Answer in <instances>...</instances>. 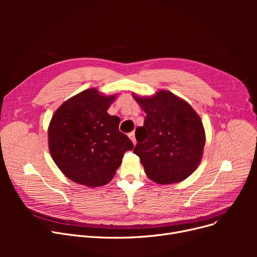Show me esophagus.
<instances>
[{"label": "esophagus", "instance_id": "34e87169", "mask_svg": "<svg viewBox=\"0 0 257 257\" xmlns=\"http://www.w3.org/2000/svg\"><path fill=\"white\" fill-rule=\"evenodd\" d=\"M129 138H130V140L132 141L133 145L136 146V145H137V140H136V133H134V132H131V133H129Z\"/></svg>", "mask_w": 257, "mask_h": 257}]
</instances>
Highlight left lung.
Segmentation results:
<instances>
[{"mask_svg": "<svg viewBox=\"0 0 257 257\" xmlns=\"http://www.w3.org/2000/svg\"><path fill=\"white\" fill-rule=\"evenodd\" d=\"M146 112L137 154L147 176L160 184L180 182L198 168L205 145L202 120L193 107L168 90L152 97L132 94Z\"/></svg>", "mask_w": 257, "mask_h": 257, "instance_id": "obj_1", "label": "left lung"}]
</instances>
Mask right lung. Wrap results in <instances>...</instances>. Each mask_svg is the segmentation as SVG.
I'll return each mask as SVG.
<instances>
[{"label":"right lung","mask_w":257,"mask_h":257,"mask_svg":"<svg viewBox=\"0 0 257 257\" xmlns=\"http://www.w3.org/2000/svg\"><path fill=\"white\" fill-rule=\"evenodd\" d=\"M116 94L104 96L96 88L66 100L53 114L48 129L54 163L72 181L90 186L109 182L124 153L133 149L119 132V118L107 113Z\"/></svg>","instance_id":"1"}]
</instances>
